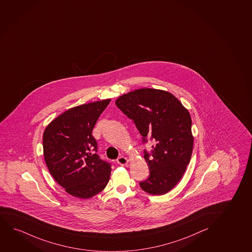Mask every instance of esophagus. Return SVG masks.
<instances>
[{"instance_id":"34e87169","label":"esophagus","mask_w":252,"mask_h":252,"mask_svg":"<svg viewBox=\"0 0 252 252\" xmlns=\"http://www.w3.org/2000/svg\"><path fill=\"white\" fill-rule=\"evenodd\" d=\"M117 162H118V164H120V165L125 166L127 165V162H128V159H127V158H125V157H120V158H118Z\"/></svg>"}]
</instances>
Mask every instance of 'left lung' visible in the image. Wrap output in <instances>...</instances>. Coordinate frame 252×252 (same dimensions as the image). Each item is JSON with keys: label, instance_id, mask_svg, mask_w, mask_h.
<instances>
[{"label": "left lung", "instance_id": "1", "mask_svg": "<svg viewBox=\"0 0 252 252\" xmlns=\"http://www.w3.org/2000/svg\"><path fill=\"white\" fill-rule=\"evenodd\" d=\"M115 103L134 122L143 142L147 138L154 141L151 153L144 152L150 175L140 188L150 194H165L180 182L191 159L190 113L171 93L155 89L131 91Z\"/></svg>", "mask_w": 252, "mask_h": 252}]
</instances>
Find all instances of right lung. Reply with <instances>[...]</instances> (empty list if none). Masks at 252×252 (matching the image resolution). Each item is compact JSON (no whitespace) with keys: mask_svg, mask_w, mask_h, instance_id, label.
Returning a JSON list of instances; mask_svg holds the SVG:
<instances>
[{"mask_svg":"<svg viewBox=\"0 0 252 252\" xmlns=\"http://www.w3.org/2000/svg\"><path fill=\"white\" fill-rule=\"evenodd\" d=\"M111 99L68 109L45 128L43 155L48 170L67 193L92 198L104 190L111 164L99 158L93 128Z\"/></svg>","mask_w":252,"mask_h":252,"instance_id":"add662e5","label":"right lung"}]
</instances>
